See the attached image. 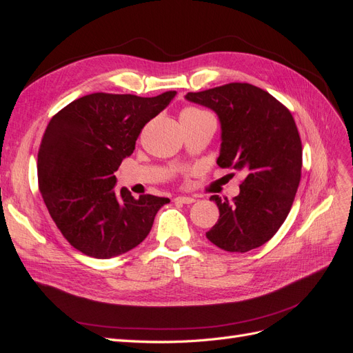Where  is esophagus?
I'll list each match as a JSON object with an SVG mask.
<instances>
[{
  "instance_id": "obj_1",
  "label": "esophagus",
  "mask_w": 353,
  "mask_h": 353,
  "mask_svg": "<svg viewBox=\"0 0 353 353\" xmlns=\"http://www.w3.org/2000/svg\"><path fill=\"white\" fill-rule=\"evenodd\" d=\"M176 203H183V205H191V203H194L196 200L193 197H187V196H178L175 197Z\"/></svg>"
}]
</instances>
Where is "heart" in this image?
Wrapping results in <instances>:
<instances>
[{"label":"heart","instance_id":"1","mask_svg":"<svg viewBox=\"0 0 353 353\" xmlns=\"http://www.w3.org/2000/svg\"><path fill=\"white\" fill-rule=\"evenodd\" d=\"M201 113H205V112H201V110L194 109V108H190V109H185L183 113H181V117H184V116H196V114H201Z\"/></svg>","mask_w":353,"mask_h":353}]
</instances>
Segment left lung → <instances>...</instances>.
I'll use <instances>...</instances> for the list:
<instances>
[{"instance_id": "1", "label": "left lung", "mask_w": 353, "mask_h": 353, "mask_svg": "<svg viewBox=\"0 0 353 353\" xmlns=\"http://www.w3.org/2000/svg\"><path fill=\"white\" fill-rule=\"evenodd\" d=\"M185 99L212 109L221 122V168L245 176L240 194L216 203L219 219L206 237L219 249L244 253L274 237L292 209L302 175V141L284 104L254 85L232 82Z\"/></svg>"}]
</instances>
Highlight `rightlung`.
I'll return each mask as SVG.
<instances>
[{
  "instance_id": "add662e5",
  "label": "right lung",
  "mask_w": 353,
  "mask_h": 353,
  "mask_svg": "<svg viewBox=\"0 0 353 353\" xmlns=\"http://www.w3.org/2000/svg\"><path fill=\"white\" fill-rule=\"evenodd\" d=\"M176 91L156 97L94 92L51 117L38 152V184L57 228L74 249L109 259L137 248L169 199H134L113 175L147 122Z\"/></svg>"
}]
</instances>
